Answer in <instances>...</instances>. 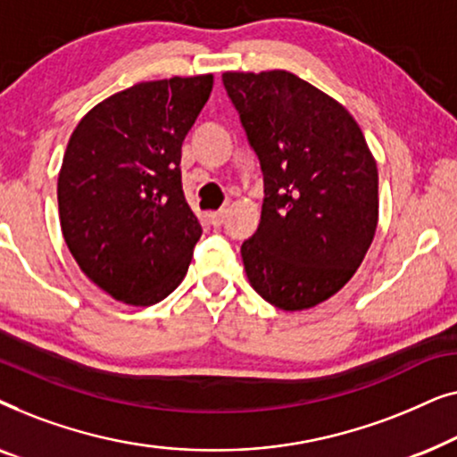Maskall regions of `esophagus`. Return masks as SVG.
I'll use <instances>...</instances> for the list:
<instances>
[{
  "instance_id": "34e87169",
  "label": "esophagus",
  "mask_w": 457,
  "mask_h": 457,
  "mask_svg": "<svg viewBox=\"0 0 457 457\" xmlns=\"http://www.w3.org/2000/svg\"><path fill=\"white\" fill-rule=\"evenodd\" d=\"M227 214H228V210H218V212H212L208 218H210V222L214 224V227H220V224L227 220Z\"/></svg>"
}]
</instances>
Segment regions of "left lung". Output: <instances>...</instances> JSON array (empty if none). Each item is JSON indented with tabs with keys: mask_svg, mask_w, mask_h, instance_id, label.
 <instances>
[{
	"mask_svg": "<svg viewBox=\"0 0 457 457\" xmlns=\"http://www.w3.org/2000/svg\"><path fill=\"white\" fill-rule=\"evenodd\" d=\"M264 172L262 220L241 245L249 285L308 310L358 270L378 224V168L343 105L287 71L224 72Z\"/></svg>",
	"mask_w": 457,
	"mask_h": 457,
	"instance_id": "8db88e82",
	"label": "left lung"
}]
</instances>
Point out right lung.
Masks as SVG:
<instances>
[{
  "label": "right lung",
  "instance_id": "add662e5",
  "mask_svg": "<svg viewBox=\"0 0 457 457\" xmlns=\"http://www.w3.org/2000/svg\"><path fill=\"white\" fill-rule=\"evenodd\" d=\"M214 77L145 80L87 112L58 177L62 235L87 277L118 302L177 289L202 224L185 202L180 147Z\"/></svg>",
  "mask_w": 457,
  "mask_h": 457
}]
</instances>
